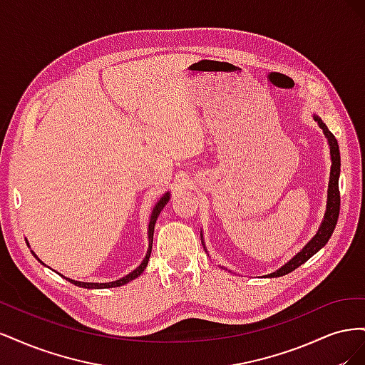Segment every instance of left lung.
Instances as JSON below:
<instances>
[{"mask_svg": "<svg viewBox=\"0 0 365 365\" xmlns=\"http://www.w3.org/2000/svg\"><path fill=\"white\" fill-rule=\"evenodd\" d=\"M314 120L318 123V126L323 129L324 135L327 138V143L330 146V160H332V168H330V176H329V187H327V204H326V213L323 217V222L319 225L317 235L307 242L306 247H303V250L300 252H297L295 256L288 262L284 263L282 268H279L277 271H274L271 274H268L267 277H282V275H286L292 272L294 269H297L300 264H303L304 262H307L311 259L315 252H318L322 250L332 236L334 230L336 227L338 222V216H339V172H341V157H339V148H338V141L335 138V135L330 132L326 126V123H323V120L319 118L318 115L314 114ZM202 239V235H201ZM204 244V242H202ZM205 248V247H204Z\"/></svg>", "mask_w": 365, "mask_h": 365, "instance_id": "1", "label": "left lung"}]
</instances>
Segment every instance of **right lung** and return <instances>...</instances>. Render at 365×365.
Here are the masks:
<instances>
[{
  "label": "right lung",
  "mask_w": 365,
  "mask_h": 365,
  "mask_svg": "<svg viewBox=\"0 0 365 365\" xmlns=\"http://www.w3.org/2000/svg\"><path fill=\"white\" fill-rule=\"evenodd\" d=\"M169 200H170V193L168 192V193H164L161 197H160V201L155 204V207H153V210H152V215H150V219H149V228H148V239H149V248H148V252H146V257L143 259V262L138 264V267L132 271V272H129L128 275H125V277H121V279H118V280H115V282H109V283H85V282H77V280H73V279H67V277H63V279H67L70 283H73V284H76V286H81V288H86V289H105V288H117V286H121V284H126V283H129L130 280H134V279H137L138 275H141V272L146 269V267H148V262H149V257H150V252H152V242H153V230H155V222H157V219H158V216H160V213H161V210L164 208V205L169 202ZM29 245V244H27ZM33 252V251H31ZM33 256H35L36 259H38V256L35 252H33ZM39 260V259H38ZM41 262V260H39ZM42 263V262H41ZM43 264V263H42Z\"/></svg>",
  "instance_id": "obj_1"
}]
</instances>
